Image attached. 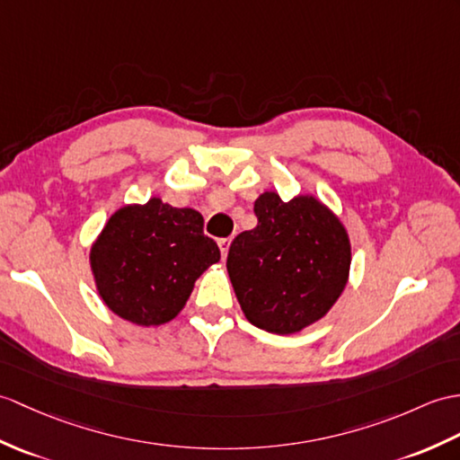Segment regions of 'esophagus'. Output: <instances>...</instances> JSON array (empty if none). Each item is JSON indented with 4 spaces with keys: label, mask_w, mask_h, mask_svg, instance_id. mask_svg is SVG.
Returning <instances> with one entry per match:
<instances>
[{
    "label": "esophagus",
    "mask_w": 460,
    "mask_h": 460,
    "mask_svg": "<svg viewBox=\"0 0 460 460\" xmlns=\"http://www.w3.org/2000/svg\"><path fill=\"white\" fill-rule=\"evenodd\" d=\"M217 244H219V251H221L223 261H226L227 259V252H229V247H231V239H219Z\"/></svg>",
    "instance_id": "esophagus-1"
}]
</instances>
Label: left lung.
Returning <instances> with one entry per match:
<instances>
[{"label":"left lung","instance_id":"obj_1","mask_svg":"<svg viewBox=\"0 0 460 460\" xmlns=\"http://www.w3.org/2000/svg\"><path fill=\"white\" fill-rule=\"evenodd\" d=\"M254 216L259 226L237 234L227 256L234 296L254 327L300 333L329 314L349 282L347 227L314 194L284 201L266 190Z\"/></svg>","mask_w":460,"mask_h":460}]
</instances>
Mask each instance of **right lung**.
<instances>
[{
  "label": "right lung",
  "mask_w": 460,
  "mask_h": 460,
  "mask_svg": "<svg viewBox=\"0 0 460 460\" xmlns=\"http://www.w3.org/2000/svg\"><path fill=\"white\" fill-rule=\"evenodd\" d=\"M219 259L201 213L156 196L117 209L90 247V270L103 304L141 327L172 322L196 280Z\"/></svg>",
  "instance_id": "right-lung-1"
}]
</instances>
